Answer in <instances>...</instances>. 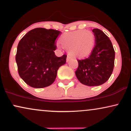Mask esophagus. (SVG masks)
Here are the masks:
<instances>
[{"instance_id": "34e87169", "label": "esophagus", "mask_w": 131, "mask_h": 131, "mask_svg": "<svg viewBox=\"0 0 131 131\" xmlns=\"http://www.w3.org/2000/svg\"><path fill=\"white\" fill-rule=\"evenodd\" d=\"M70 59H71V57L68 56V57H67V62H68V61H70Z\"/></svg>"}]
</instances>
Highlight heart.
<instances>
[{
  "mask_svg": "<svg viewBox=\"0 0 131 131\" xmlns=\"http://www.w3.org/2000/svg\"><path fill=\"white\" fill-rule=\"evenodd\" d=\"M95 36L91 31L85 29L78 30L63 35L60 39L64 48H68L70 55L75 57L88 56L95 45Z\"/></svg>",
  "mask_w": 131,
  "mask_h": 131,
  "instance_id": "1",
  "label": "heart"
}]
</instances>
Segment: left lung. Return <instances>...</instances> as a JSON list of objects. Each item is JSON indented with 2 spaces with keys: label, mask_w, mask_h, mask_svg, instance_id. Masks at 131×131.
Listing matches in <instances>:
<instances>
[{
  "label": "left lung",
  "mask_w": 131,
  "mask_h": 131,
  "mask_svg": "<svg viewBox=\"0 0 131 131\" xmlns=\"http://www.w3.org/2000/svg\"><path fill=\"white\" fill-rule=\"evenodd\" d=\"M95 45L88 58L78 60L76 77L82 84L89 86L103 84L108 81L113 70L115 52L109 37L99 29L92 30Z\"/></svg>",
  "instance_id": "obj_1"
}]
</instances>
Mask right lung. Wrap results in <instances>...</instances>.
Returning <instances> with one entry per match:
<instances>
[{
	"instance_id": "right-lung-1",
	"label": "right lung",
	"mask_w": 131,
	"mask_h": 131,
	"mask_svg": "<svg viewBox=\"0 0 131 131\" xmlns=\"http://www.w3.org/2000/svg\"><path fill=\"white\" fill-rule=\"evenodd\" d=\"M61 33L57 30L37 28L29 31L18 45L16 61L21 78L29 86L43 88L52 84L57 71L65 64L67 55L58 57L56 39Z\"/></svg>"
}]
</instances>
